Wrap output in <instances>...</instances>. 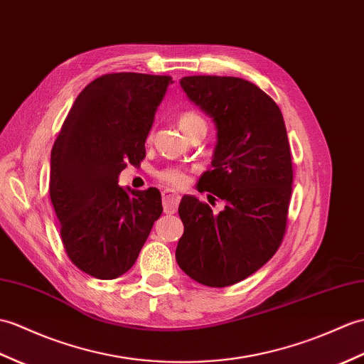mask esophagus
Listing matches in <instances>:
<instances>
[{"label": "esophagus", "instance_id": "1", "mask_svg": "<svg viewBox=\"0 0 364 364\" xmlns=\"http://www.w3.org/2000/svg\"><path fill=\"white\" fill-rule=\"evenodd\" d=\"M178 205H180V196H178V193L171 191V189L163 191V208H164V213L166 214L176 213V209H178Z\"/></svg>", "mask_w": 364, "mask_h": 364}]
</instances>
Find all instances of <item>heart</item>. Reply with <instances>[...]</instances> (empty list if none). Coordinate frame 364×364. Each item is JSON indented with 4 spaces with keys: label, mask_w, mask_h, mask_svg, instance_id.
I'll list each match as a JSON object with an SVG mask.
<instances>
[{
    "label": "heart",
    "mask_w": 364,
    "mask_h": 364,
    "mask_svg": "<svg viewBox=\"0 0 364 364\" xmlns=\"http://www.w3.org/2000/svg\"><path fill=\"white\" fill-rule=\"evenodd\" d=\"M203 121L200 116L196 113H183L178 119L180 129H188L189 125ZM159 178H161L164 183L173 186V188H183V186L188 184L189 181V175L186 171L180 167H171V168H164L163 172H159Z\"/></svg>",
    "instance_id": "1"
}]
</instances>
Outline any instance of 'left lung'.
Masks as SVG:
<instances>
[{"mask_svg":"<svg viewBox=\"0 0 364 364\" xmlns=\"http://www.w3.org/2000/svg\"><path fill=\"white\" fill-rule=\"evenodd\" d=\"M180 85L217 129L213 168L198 191L226 206L214 215L206 203L184 196L175 257L193 281L222 289L256 273L281 247L293 184L290 144L281 109L255 83L189 75Z\"/></svg>","mask_w":364,"mask_h":364,"instance_id":"8db88e82","label":"left lung"}]
</instances>
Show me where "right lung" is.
Listing matches in <instances>:
<instances>
[{
	"label": "right lung",
	"instance_id": "1",
	"mask_svg": "<svg viewBox=\"0 0 364 364\" xmlns=\"http://www.w3.org/2000/svg\"><path fill=\"white\" fill-rule=\"evenodd\" d=\"M168 75L114 73L82 90L50 150L49 196L68 257L87 274L129 272L163 213L155 188L117 184L146 156V139Z\"/></svg>",
	"mask_w": 364,
	"mask_h": 364
}]
</instances>
